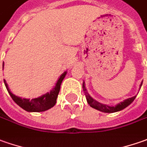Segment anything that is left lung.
I'll return each mask as SVG.
<instances>
[{"mask_svg":"<svg viewBox=\"0 0 147 147\" xmlns=\"http://www.w3.org/2000/svg\"><path fill=\"white\" fill-rule=\"evenodd\" d=\"M142 84H141V86H142ZM83 88H84V90L85 91V92H86V99L88 103V105H90L91 107L94 108V109H97L99 111L104 112V113H115V112L122 110L125 108H126L128 105H129L134 100V99L136 97V96H133L131 98L127 99V100H124L122 102H121L120 104H118V105H116V106H108V105H102V104H100V103L96 101L95 100H93L89 95L87 93L86 88H85V86H84V83L83 84Z\"/></svg>","mask_w":147,"mask_h":147,"instance_id":"1","label":"left lung"}]
</instances>
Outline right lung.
<instances>
[{
    "mask_svg": "<svg viewBox=\"0 0 147 147\" xmlns=\"http://www.w3.org/2000/svg\"><path fill=\"white\" fill-rule=\"evenodd\" d=\"M3 67H4V63H3ZM66 73L67 72L65 71L64 73L62 74V76L57 81L55 87L50 92H47V94L43 95L40 97L32 99V100L25 98L22 99L21 97H18V96H16L10 92L6 81L5 80H4V83H5L7 91L9 92L12 99L14 100V102L17 105H18L20 107L22 108L26 111L28 112H42L52 108L55 105L58 95H59V92L60 90L61 83L65 77Z\"/></svg>",
    "mask_w": 147,
    "mask_h": 147,
    "instance_id": "add662e5",
    "label": "right lung"
}]
</instances>
